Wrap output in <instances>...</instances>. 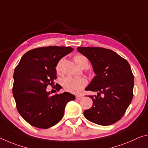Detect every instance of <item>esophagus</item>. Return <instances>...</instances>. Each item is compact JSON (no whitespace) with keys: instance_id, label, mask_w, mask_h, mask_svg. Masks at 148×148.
<instances>
[{"instance_id":"34e87169","label":"esophagus","mask_w":148,"mask_h":148,"mask_svg":"<svg viewBox=\"0 0 148 148\" xmlns=\"http://www.w3.org/2000/svg\"><path fill=\"white\" fill-rule=\"evenodd\" d=\"M82 97H83L82 95H76V99H81Z\"/></svg>"}]
</instances>
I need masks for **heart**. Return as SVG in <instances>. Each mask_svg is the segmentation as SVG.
<instances>
[{"label": "heart", "mask_w": 148, "mask_h": 148, "mask_svg": "<svg viewBox=\"0 0 148 148\" xmlns=\"http://www.w3.org/2000/svg\"><path fill=\"white\" fill-rule=\"evenodd\" d=\"M74 60L76 64L82 69H85L88 66V60L84 55L78 54L74 57ZM63 60L61 59L57 63L56 66V71L57 74H61V66ZM62 86L64 90L70 93H78L85 88L88 84V81L84 78H73L66 77L61 82Z\"/></svg>", "instance_id": "heart-1"}]
</instances>
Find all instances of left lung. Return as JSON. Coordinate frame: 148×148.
<instances>
[{"label":"left lung","instance_id":"obj_1","mask_svg":"<svg viewBox=\"0 0 148 148\" xmlns=\"http://www.w3.org/2000/svg\"><path fill=\"white\" fill-rule=\"evenodd\" d=\"M77 50L90 60L97 74L85 89L98 93L97 95H88L92 98L93 106L84 112V116L99 125L116 123L133 98L134 79L130 64L111 49L78 47Z\"/></svg>","mask_w":148,"mask_h":148}]
</instances>
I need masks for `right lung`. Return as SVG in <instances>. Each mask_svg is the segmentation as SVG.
<instances>
[{
  "label": "right lung",
  "instance_id": "right-lung-1",
  "mask_svg": "<svg viewBox=\"0 0 148 148\" xmlns=\"http://www.w3.org/2000/svg\"><path fill=\"white\" fill-rule=\"evenodd\" d=\"M72 50L71 47L36 48L25 53L16 66L12 87L16 109L32 126L46 129L55 125L63 117L67 103L75 99L69 92L51 96L46 91L57 78V63ZM56 86L57 91L62 88Z\"/></svg>",
  "mask_w": 148,
  "mask_h": 148
}]
</instances>
